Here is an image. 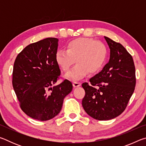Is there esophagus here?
<instances>
[{
  "mask_svg": "<svg viewBox=\"0 0 146 146\" xmlns=\"http://www.w3.org/2000/svg\"><path fill=\"white\" fill-rule=\"evenodd\" d=\"M73 86L74 88H77V87H79V86H81V84L80 82H73Z\"/></svg>",
  "mask_w": 146,
  "mask_h": 146,
  "instance_id": "obj_1",
  "label": "esophagus"
}]
</instances>
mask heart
<instances>
[{
    "label": "heart",
    "mask_w": 146,
    "mask_h": 146,
    "mask_svg": "<svg viewBox=\"0 0 146 146\" xmlns=\"http://www.w3.org/2000/svg\"><path fill=\"white\" fill-rule=\"evenodd\" d=\"M106 46L91 38L80 37L68 42L66 51L59 49L55 53V61L64 71H68L73 64L76 63L65 78L77 80L88 73L94 74L103 68L107 58Z\"/></svg>",
    "instance_id": "1"
}]
</instances>
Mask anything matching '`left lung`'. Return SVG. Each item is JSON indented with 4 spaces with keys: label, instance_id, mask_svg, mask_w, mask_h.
Returning <instances> with one entry per match:
<instances>
[{
    "label": "left lung",
    "instance_id": "obj_1",
    "mask_svg": "<svg viewBox=\"0 0 146 146\" xmlns=\"http://www.w3.org/2000/svg\"><path fill=\"white\" fill-rule=\"evenodd\" d=\"M110 58L102 71L83 83L84 110L94 119L108 120L120 115L135 90V67L132 56L122 44L104 36Z\"/></svg>",
    "mask_w": 146,
    "mask_h": 146
}]
</instances>
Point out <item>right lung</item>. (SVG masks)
Segmentation results:
<instances>
[{"label":"right lung","mask_w":146,"mask_h":146,"mask_svg":"<svg viewBox=\"0 0 146 146\" xmlns=\"http://www.w3.org/2000/svg\"><path fill=\"white\" fill-rule=\"evenodd\" d=\"M58 40L46 38L29 44L14 62L12 84L21 108L27 115L37 120L56 117L64 98L73 89L72 83L68 80L55 86L60 75L55 61Z\"/></svg>","instance_id":"right-lung-1"}]
</instances>
